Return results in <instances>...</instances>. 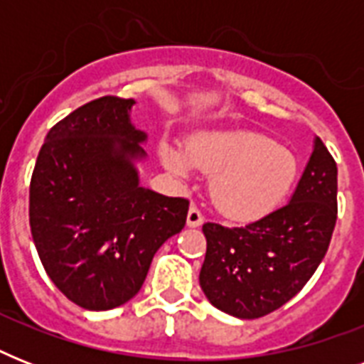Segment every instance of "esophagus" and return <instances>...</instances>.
I'll return each mask as SVG.
<instances>
[{
  "instance_id": "obj_1",
  "label": "esophagus",
  "mask_w": 364,
  "mask_h": 364,
  "mask_svg": "<svg viewBox=\"0 0 364 364\" xmlns=\"http://www.w3.org/2000/svg\"><path fill=\"white\" fill-rule=\"evenodd\" d=\"M202 223H204V217H202L200 210L198 208H194V205H191V210H188V213H187V227L198 228Z\"/></svg>"
}]
</instances>
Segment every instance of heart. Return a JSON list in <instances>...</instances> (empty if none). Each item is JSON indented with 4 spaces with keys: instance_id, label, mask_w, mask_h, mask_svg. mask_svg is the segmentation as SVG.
I'll return each instance as SVG.
<instances>
[{
    "instance_id": "b5f03b06",
    "label": "heart",
    "mask_w": 364,
    "mask_h": 364,
    "mask_svg": "<svg viewBox=\"0 0 364 364\" xmlns=\"http://www.w3.org/2000/svg\"><path fill=\"white\" fill-rule=\"evenodd\" d=\"M160 160L179 179H188L194 170L213 173L211 202L223 215L238 221L259 219L276 210L299 176L293 151L257 130L200 132L187 147L164 141Z\"/></svg>"
}]
</instances>
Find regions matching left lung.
I'll use <instances>...</instances> for the list:
<instances>
[{
  "label": "left lung",
  "mask_w": 364,
  "mask_h": 364,
  "mask_svg": "<svg viewBox=\"0 0 364 364\" xmlns=\"http://www.w3.org/2000/svg\"><path fill=\"white\" fill-rule=\"evenodd\" d=\"M336 162L314 137L293 196L245 227L205 223L200 287L217 310L257 319L293 299L321 264L336 225Z\"/></svg>",
  "instance_id": "8db88e82"
}]
</instances>
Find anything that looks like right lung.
<instances>
[{"mask_svg": "<svg viewBox=\"0 0 364 364\" xmlns=\"http://www.w3.org/2000/svg\"><path fill=\"white\" fill-rule=\"evenodd\" d=\"M134 100L104 96L53 126L30 183L31 238L43 268L85 310L134 299L160 245L183 230L188 200L141 187L147 134Z\"/></svg>", "mask_w": 364, "mask_h": 364, "instance_id": "1", "label": "right lung"}]
</instances>
